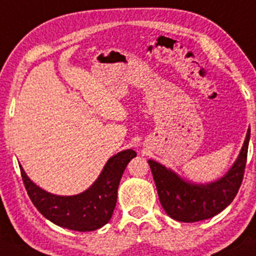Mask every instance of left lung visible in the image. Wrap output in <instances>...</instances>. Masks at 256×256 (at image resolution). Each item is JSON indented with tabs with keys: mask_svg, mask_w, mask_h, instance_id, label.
I'll return each mask as SVG.
<instances>
[{
	"mask_svg": "<svg viewBox=\"0 0 256 256\" xmlns=\"http://www.w3.org/2000/svg\"><path fill=\"white\" fill-rule=\"evenodd\" d=\"M250 128L237 159L228 171L216 181L196 184L184 180L170 168L156 160H148L159 200L165 212L180 222H196L221 212L232 203L242 184L246 164Z\"/></svg>",
	"mask_w": 256,
	"mask_h": 256,
	"instance_id": "left-lung-1",
	"label": "left lung"
}]
</instances>
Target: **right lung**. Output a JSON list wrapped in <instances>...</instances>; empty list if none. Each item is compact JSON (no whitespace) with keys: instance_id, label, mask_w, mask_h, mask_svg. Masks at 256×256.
Segmentation results:
<instances>
[{"instance_id":"add662e5","label":"right lung","mask_w":256,"mask_h":256,"mask_svg":"<svg viewBox=\"0 0 256 256\" xmlns=\"http://www.w3.org/2000/svg\"><path fill=\"white\" fill-rule=\"evenodd\" d=\"M136 156L134 150H125L110 156L96 181L74 196H57L42 190L29 178L22 165L19 168L28 194L47 220L63 228L86 232L109 222L116 206L120 180L130 160Z\"/></svg>"}]
</instances>
